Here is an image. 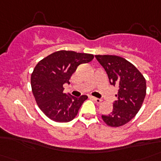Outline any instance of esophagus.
I'll return each instance as SVG.
<instances>
[{
	"mask_svg": "<svg viewBox=\"0 0 161 161\" xmlns=\"http://www.w3.org/2000/svg\"><path fill=\"white\" fill-rule=\"evenodd\" d=\"M88 98H90V99H92V100L95 101V102H97L98 103H99L102 102V99H101V98H95V97H93V96H88Z\"/></svg>",
	"mask_w": 161,
	"mask_h": 161,
	"instance_id": "esophagus-1",
	"label": "esophagus"
}]
</instances>
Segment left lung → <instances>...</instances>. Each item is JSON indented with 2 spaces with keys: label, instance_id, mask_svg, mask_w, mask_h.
<instances>
[{
  "label": "left lung",
  "instance_id": "8db88e82",
  "mask_svg": "<svg viewBox=\"0 0 161 161\" xmlns=\"http://www.w3.org/2000/svg\"><path fill=\"white\" fill-rule=\"evenodd\" d=\"M104 68L111 85L118 88L113 111L102 115L104 122L112 127L127 124L140 109L146 94V81L140 71L125 58L114 55H96Z\"/></svg>",
  "mask_w": 161,
  "mask_h": 161
}]
</instances>
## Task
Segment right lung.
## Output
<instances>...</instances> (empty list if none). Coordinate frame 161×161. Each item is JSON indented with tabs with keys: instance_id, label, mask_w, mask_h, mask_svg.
Wrapping results in <instances>:
<instances>
[{
	"instance_id": "right-lung-1",
	"label": "right lung",
	"mask_w": 161,
	"mask_h": 161,
	"mask_svg": "<svg viewBox=\"0 0 161 161\" xmlns=\"http://www.w3.org/2000/svg\"><path fill=\"white\" fill-rule=\"evenodd\" d=\"M93 54L58 51L39 62L31 73L32 93L40 109L55 122L73 120L88 96L75 98L63 92V85L82 63L93 60Z\"/></svg>"
}]
</instances>
